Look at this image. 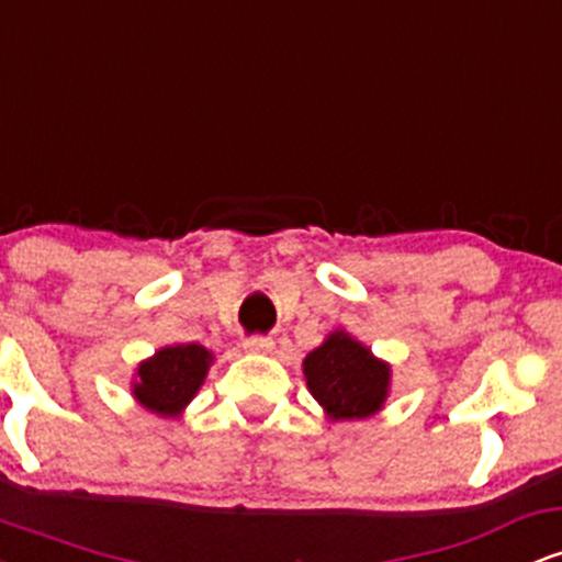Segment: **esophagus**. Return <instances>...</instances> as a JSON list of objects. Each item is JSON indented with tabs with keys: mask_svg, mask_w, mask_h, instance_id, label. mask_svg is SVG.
<instances>
[{
	"mask_svg": "<svg viewBox=\"0 0 562 562\" xmlns=\"http://www.w3.org/2000/svg\"><path fill=\"white\" fill-rule=\"evenodd\" d=\"M245 351H254V353H267L274 348V340L269 335H250V338L243 340Z\"/></svg>",
	"mask_w": 562,
	"mask_h": 562,
	"instance_id": "34e87169",
	"label": "esophagus"
}]
</instances>
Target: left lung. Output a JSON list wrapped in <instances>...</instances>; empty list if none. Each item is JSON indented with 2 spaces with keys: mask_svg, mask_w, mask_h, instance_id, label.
I'll list each match as a JSON object with an SVG mask.
<instances>
[{
  "mask_svg": "<svg viewBox=\"0 0 562 562\" xmlns=\"http://www.w3.org/2000/svg\"><path fill=\"white\" fill-rule=\"evenodd\" d=\"M312 396L333 420H362L383 409L391 367L346 330H335L303 359Z\"/></svg>",
  "mask_w": 562,
  "mask_h": 562,
  "instance_id": "obj_1",
  "label": "left lung"
}]
</instances>
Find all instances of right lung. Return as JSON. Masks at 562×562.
<instances>
[{
    "instance_id": "add662e5",
    "label": "right lung",
    "mask_w": 562,
    "mask_h": 562,
    "mask_svg": "<svg viewBox=\"0 0 562 562\" xmlns=\"http://www.w3.org/2000/svg\"><path fill=\"white\" fill-rule=\"evenodd\" d=\"M214 353L200 344L166 346L139 362L132 393L145 409L160 417L182 415L203 385Z\"/></svg>"
}]
</instances>
